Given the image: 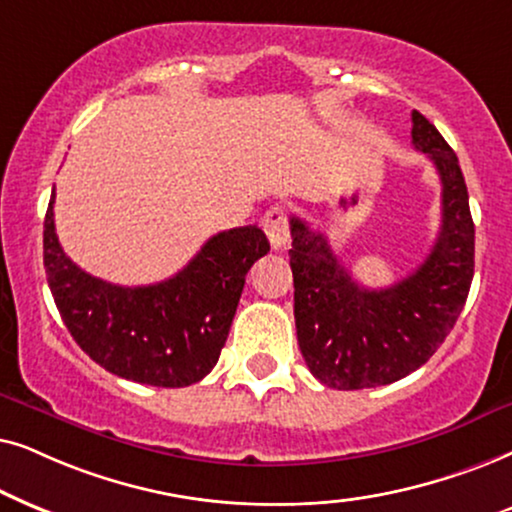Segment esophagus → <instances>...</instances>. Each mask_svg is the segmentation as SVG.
Listing matches in <instances>:
<instances>
[{
	"label": "esophagus",
	"mask_w": 512,
	"mask_h": 512,
	"mask_svg": "<svg viewBox=\"0 0 512 512\" xmlns=\"http://www.w3.org/2000/svg\"><path fill=\"white\" fill-rule=\"evenodd\" d=\"M262 229L267 234L271 248L285 250L290 245V224L283 208H271L262 217Z\"/></svg>",
	"instance_id": "34e87169"
}]
</instances>
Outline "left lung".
<instances>
[{"label":"left lung","instance_id":"1","mask_svg":"<svg viewBox=\"0 0 512 512\" xmlns=\"http://www.w3.org/2000/svg\"><path fill=\"white\" fill-rule=\"evenodd\" d=\"M412 145L442 182V224L424 264L391 288L353 281L325 234L290 217L297 342L313 377L337 391L386 386L419 370L452 330L475 267V224L454 149L412 112Z\"/></svg>","mask_w":512,"mask_h":512}]
</instances>
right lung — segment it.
<instances>
[{
  "mask_svg": "<svg viewBox=\"0 0 512 512\" xmlns=\"http://www.w3.org/2000/svg\"><path fill=\"white\" fill-rule=\"evenodd\" d=\"M51 194L44 267L60 318L95 363L138 384L180 388L213 370L241 299L245 274L269 252L257 224L208 238L168 281L124 288L79 269L60 248Z\"/></svg>",
  "mask_w": 512,
  "mask_h": 512,
  "instance_id": "obj_1",
  "label": "right lung"
}]
</instances>
